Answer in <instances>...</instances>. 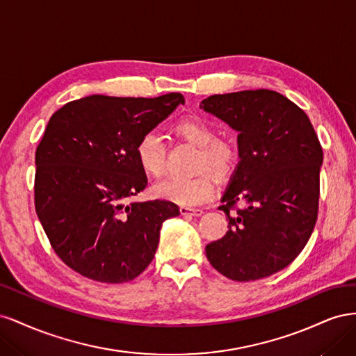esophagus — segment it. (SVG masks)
<instances>
[{"label": "esophagus", "mask_w": 356, "mask_h": 356, "mask_svg": "<svg viewBox=\"0 0 356 356\" xmlns=\"http://www.w3.org/2000/svg\"><path fill=\"white\" fill-rule=\"evenodd\" d=\"M179 211L182 215H188V217H200V215L203 213V209L190 208V207H181Z\"/></svg>", "instance_id": "esophagus-1"}]
</instances>
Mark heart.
Returning <instances> with one entry per match:
<instances>
[{
    "mask_svg": "<svg viewBox=\"0 0 356 356\" xmlns=\"http://www.w3.org/2000/svg\"><path fill=\"white\" fill-rule=\"evenodd\" d=\"M175 132L190 144L199 147L197 170H209L217 179L230 178L239 165V149L233 141L217 139L215 127L199 117L184 118L177 123ZM138 165L147 175L159 178L165 170L166 147L157 132H145L135 147ZM156 196L182 207H195L207 202L213 193L208 174L195 178H169L154 187Z\"/></svg>",
    "mask_w": 356,
    "mask_h": 356,
    "instance_id": "heart-1",
    "label": "heart"
}]
</instances>
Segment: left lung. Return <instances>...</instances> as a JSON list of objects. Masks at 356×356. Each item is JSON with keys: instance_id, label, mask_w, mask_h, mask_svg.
<instances>
[{"instance_id": "1", "label": "left lung", "mask_w": 356, "mask_h": 356, "mask_svg": "<svg viewBox=\"0 0 356 356\" xmlns=\"http://www.w3.org/2000/svg\"><path fill=\"white\" fill-rule=\"evenodd\" d=\"M200 108L239 132L241 159L221 197L229 230L204 248L208 260L232 281L270 276L315 229L324 156L315 129L300 106L267 89L212 95Z\"/></svg>"}]
</instances>
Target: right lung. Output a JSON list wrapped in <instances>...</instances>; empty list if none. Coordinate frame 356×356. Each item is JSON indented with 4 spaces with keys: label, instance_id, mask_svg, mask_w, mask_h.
Masks as SVG:
<instances>
[{
    "label": "right lung",
    "instance_id": "add662e5",
    "mask_svg": "<svg viewBox=\"0 0 356 356\" xmlns=\"http://www.w3.org/2000/svg\"><path fill=\"white\" fill-rule=\"evenodd\" d=\"M181 93L159 98L92 95L50 117L35 152V211L50 245L77 273L105 284L141 275L154 258L169 200L132 202L147 187L135 147Z\"/></svg>",
    "mask_w": 356,
    "mask_h": 356
}]
</instances>
